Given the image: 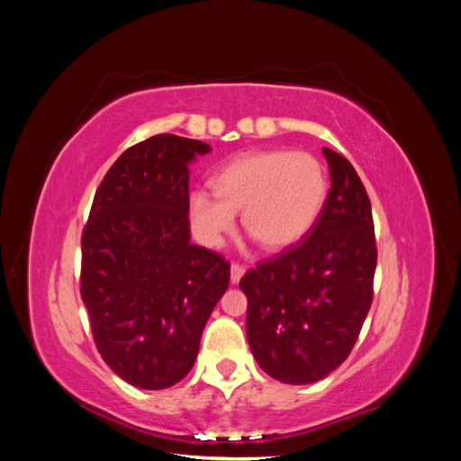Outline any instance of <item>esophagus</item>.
<instances>
[{"label": "esophagus", "instance_id": "obj_1", "mask_svg": "<svg viewBox=\"0 0 461 461\" xmlns=\"http://www.w3.org/2000/svg\"><path fill=\"white\" fill-rule=\"evenodd\" d=\"M244 273H246V269L242 267V265L232 263V265H230V283H232V285H239L240 278L244 276Z\"/></svg>", "mask_w": 461, "mask_h": 461}]
</instances>
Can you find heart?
<instances>
[{"label":"heart","mask_w":461,"mask_h":461,"mask_svg":"<svg viewBox=\"0 0 461 461\" xmlns=\"http://www.w3.org/2000/svg\"><path fill=\"white\" fill-rule=\"evenodd\" d=\"M213 190L190 194V221L198 240L219 248L242 212L244 229L265 248L285 249L312 230L325 205L323 163L308 151H252L222 165Z\"/></svg>","instance_id":"1"}]
</instances>
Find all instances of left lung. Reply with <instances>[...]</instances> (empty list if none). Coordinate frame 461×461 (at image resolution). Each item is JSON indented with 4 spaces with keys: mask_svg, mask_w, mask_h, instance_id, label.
Instances as JSON below:
<instances>
[{
    "mask_svg": "<svg viewBox=\"0 0 461 461\" xmlns=\"http://www.w3.org/2000/svg\"><path fill=\"white\" fill-rule=\"evenodd\" d=\"M330 190L312 230L259 261L240 288L259 367L286 384L325 379L352 352L373 302L376 246L371 202L352 163L323 148Z\"/></svg>",
    "mask_w": 461,
    "mask_h": 461,
    "instance_id": "left-lung-1",
    "label": "left lung"
}]
</instances>
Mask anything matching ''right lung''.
Instances as JSON below:
<instances>
[{
    "label": "right lung",
    "mask_w": 461,
    "mask_h": 461,
    "mask_svg": "<svg viewBox=\"0 0 461 461\" xmlns=\"http://www.w3.org/2000/svg\"><path fill=\"white\" fill-rule=\"evenodd\" d=\"M209 151L175 134L129 148L104 176L82 234L80 296L97 352L138 388L185 379L229 286V261L190 242V163Z\"/></svg>",
    "instance_id": "obj_1"
}]
</instances>
